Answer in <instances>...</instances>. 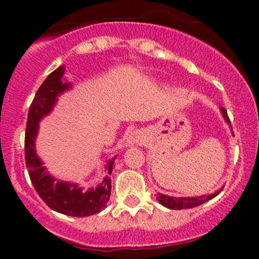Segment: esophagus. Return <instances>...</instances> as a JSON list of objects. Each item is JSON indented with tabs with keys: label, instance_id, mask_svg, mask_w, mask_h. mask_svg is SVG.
I'll use <instances>...</instances> for the list:
<instances>
[{
	"label": "esophagus",
	"instance_id": "obj_1",
	"mask_svg": "<svg viewBox=\"0 0 259 259\" xmlns=\"http://www.w3.org/2000/svg\"><path fill=\"white\" fill-rule=\"evenodd\" d=\"M144 140H145V135L143 134L140 130H135V132H133L132 134L127 137L126 144L127 145H140L144 143Z\"/></svg>",
	"mask_w": 259,
	"mask_h": 259
}]
</instances>
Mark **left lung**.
Wrapping results in <instances>:
<instances>
[{
    "label": "left lung",
    "instance_id": "1",
    "mask_svg": "<svg viewBox=\"0 0 259 259\" xmlns=\"http://www.w3.org/2000/svg\"><path fill=\"white\" fill-rule=\"evenodd\" d=\"M222 115H223L224 120L231 125V120H229L228 114H227V110L224 108H221ZM222 189L217 190L215 193L209 195H199V197H169V195L161 194V193H158L156 194V199L164 207L169 208V209H189V208L198 207V205H202L203 203L208 202V200L213 199L214 197L221 193Z\"/></svg>",
    "mask_w": 259,
    "mask_h": 259
}]
</instances>
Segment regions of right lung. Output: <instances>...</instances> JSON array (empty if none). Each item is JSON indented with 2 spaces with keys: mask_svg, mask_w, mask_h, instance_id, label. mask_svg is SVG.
I'll use <instances>...</instances> for the list:
<instances>
[{
  "mask_svg": "<svg viewBox=\"0 0 259 259\" xmlns=\"http://www.w3.org/2000/svg\"><path fill=\"white\" fill-rule=\"evenodd\" d=\"M64 72V66L57 67L52 71L38 88L31 104L25 134L26 166L33 188L51 209L71 217H89L103 210L109 202L111 194L110 174L116 156L108 161V174L103 182L96 188L83 189L75 183L61 182L50 176L35 149L38 122L44 116L51 113L57 101V96L71 88L70 82H62Z\"/></svg>",
  "mask_w": 259,
  "mask_h": 259,
  "instance_id": "obj_1",
  "label": "right lung"
}]
</instances>
